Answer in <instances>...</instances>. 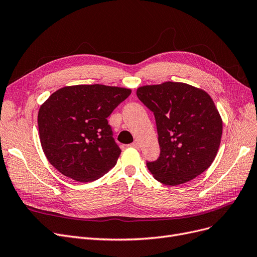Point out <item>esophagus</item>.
Here are the masks:
<instances>
[{"label":"esophagus","mask_w":257,"mask_h":257,"mask_svg":"<svg viewBox=\"0 0 257 257\" xmlns=\"http://www.w3.org/2000/svg\"><path fill=\"white\" fill-rule=\"evenodd\" d=\"M131 147H132V148H135V149H139V148H140V145H139L138 142H133L132 145H131Z\"/></svg>","instance_id":"obj_1"}]
</instances>
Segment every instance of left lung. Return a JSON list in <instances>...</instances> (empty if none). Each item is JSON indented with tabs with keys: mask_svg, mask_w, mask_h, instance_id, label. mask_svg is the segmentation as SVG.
Instances as JSON below:
<instances>
[{
	"mask_svg": "<svg viewBox=\"0 0 257 257\" xmlns=\"http://www.w3.org/2000/svg\"><path fill=\"white\" fill-rule=\"evenodd\" d=\"M137 96L155 115L160 156L147 167L167 186L188 182L206 171L217 155L222 120L206 90L182 82L137 88Z\"/></svg>",
	"mask_w": 257,
	"mask_h": 257,
	"instance_id": "left-lung-1",
	"label": "left lung"
}]
</instances>
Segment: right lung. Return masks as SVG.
Here are the masks:
<instances>
[{
    "label": "right lung",
    "mask_w": 257,
    "mask_h": 257,
    "mask_svg": "<svg viewBox=\"0 0 257 257\" xmlns=\"http://www.w3.org/2000/svg\"><path fill=\"white\" fill-rule=\"evenodd\" d=\"M131 93L125 87L79 84L51 94L38 112L41 146L51 166L80 182L107 173L121 150L106 118Z\"/></svg>",
    "instance_id": "add662e5"
}]
</instances>
